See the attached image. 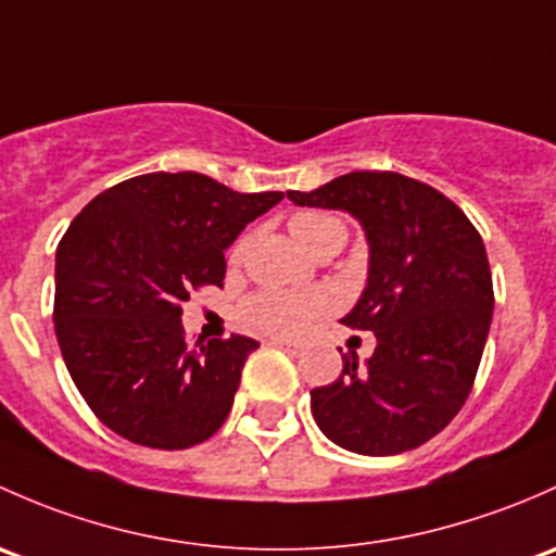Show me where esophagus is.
<instances>
[{"instance_id": "34e87169", "label": "esophagus", "mask_w": 556, "mask_h": 556, "mask_svg": "<svg viewBox=\"0 0 556 556\" xmlns=\"http://www.w3.org/2000/svg\"><path fill=\"white\" fill-rule=\"evenodd\" d=\"M273 348H280V351H286L289 356H300L302 353V345H296V342H283V340H270Z\"/></svg>"}]
</instances>
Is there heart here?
Returning <instances> with one entry per match:
<instances>
[{
  "instance_id": "obj_1",
  "label": "heart",
  "mask_w": 556,
  "mask_h": 556,
  "mask_svg": "<svg viewBox=\"0 0 556 556\" xmlns=\"http://www.w3.org/2000/svg\"><path fill=\"white\" fill-rule=\"evenodd\" d=\"M291 236L305 251H316L334 238H348L345 225L337 216L320 214V211H302L291 219ZM240 254L236 245L232 256ZM331 307V296L326 291H311V294H294V291H262V294L249 296L240 305L238 318L245 329L260 331L270 337H294Z\"/></svg>"
}]
</instances>
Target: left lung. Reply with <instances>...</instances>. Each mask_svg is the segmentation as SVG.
Segmentation results:
<instances>
[{"instance_id": "8db88e82", "label": "left lung", "mask_w": 556, "mask_h": 556, "mask_svg": "<svg viewBox=\"0 0 556 556\" xmlns=\"http://www.w3.org/2000/svg\"><path fill=\"white\" fill-rule=\"evenodd\" d=\"M289 200L345 211L369 245L342 324L375 331L377 348L364 366L342 356V375L313 388L318 428L358 455L420 447L460 412L482 362L495 305L482 236L450 198L393 170H353Z\"/></svg>"}]
</instances>
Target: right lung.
<instances>
[{
	"instance_id": "obj_1",
	"label": "right lung",
	"mask_w": 556,
	"mask_h": 556,
	"mask_svg": "<svg viewBox=\"0 0 556 556\" xmlns=\"http://www.w3.org/2000/svg\"><path fill=\"white\" fill-rule=\"evenodd\" d=\"M283 192H236L194 170L144 174L96 194L55 251V337L106 428L154 450L214 437L260 342L187 345L181 302L222 286L225 251Z\"/></svg>"
}]
</instances>
